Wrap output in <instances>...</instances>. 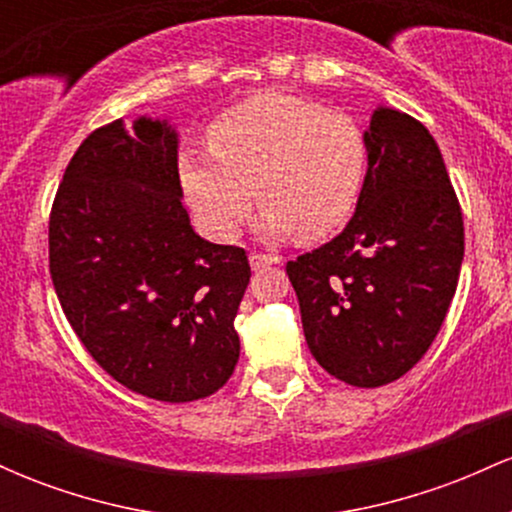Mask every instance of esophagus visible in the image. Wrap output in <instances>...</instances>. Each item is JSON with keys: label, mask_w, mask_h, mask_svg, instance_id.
Instances as JSON below:
<instances>
[{"label": "esophagus", "mask_w": 512, "mask_h": 512, "mask_svg": "<svg viewBox=\"0 0 512 512\" xmlns=\"http://www.w3.org/2000/svg\"><path fill=\"white\" fill-rule=\"evenodd\" d=\"M272 264H279V255H269V252H250V267L255 269H264L272 267Z\"/></svg>", "instance_id": "obj_1"}]
</instances>
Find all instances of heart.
<instances>
[{"label":"heart","instance_id":"obj_1","mask_svg":"<svg viewBox=\"0 0 512 512\" xmlns=\"http://www.w3.org/2000/svg\"><path fill=\"white\" fill-rule=\"evenodd\" d=\"M209 144L180 151L178 178L219 240L236 236L255 197L267 236H330L351 216L366 180L368 146L354 117L303 98H250L211 122Z\"/></svg>","mask_w":512,"mask_h":512}]
</instances>
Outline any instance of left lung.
Masks as SVG:
<instances>
[{
    "mask_svg": "<svg viewBox=\"0 0 512 512\" xmlns=\"http://www.w3.org/2000/svg\"><path fill=\"white\" fill-rule=\"evenodd\" d=\"M354 219L286 264L305 342L354 387L402 378L448 315L464 257L462 209L436 139L419 120L378 108Z\"/></svg>",
    "mask_w": 512,
    "mask_h": 512,
    "instance_id": "obj_1",
    "label": "left lung"
}]
</instances>
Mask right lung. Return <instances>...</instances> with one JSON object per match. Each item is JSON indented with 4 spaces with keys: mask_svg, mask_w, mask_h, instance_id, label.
<instances>
[{
    "mask_svg": "<svg viewBox=\"0 0 512 512\" xmlns=\"http://www.w3.org/2000/svg\"><path fill=\"white\" fill-rule=\"evenodd\" d=\"M178 134L139 117L93 129L50 211V276L93 361L137 395L195 402L240 356L243 248L199 238L182 207Z\"/></svg>",
    "mask_w": 512,
    "mask_h": 512,
    "instance_id": "right-lung-1",
    "label": "right lung"
}]
</instances>
